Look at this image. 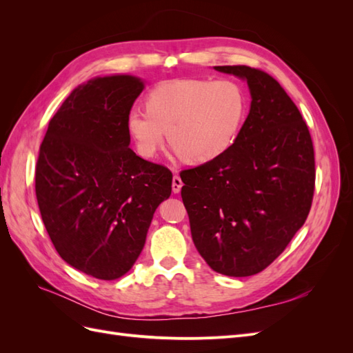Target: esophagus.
<instances>
[{
	"label": "esophagus",
	"mask_w": 353,
	"mask_h": 353,
	"mask_svg": "<svg viewBox=\"0 0 353 353\" xmlns=\"http://www.w3.org/2000/svg\"><path fill=\"white\" fill-rule=\"evenodd\" d=\"M181 187H183V181H181V178L178 175H174V178H172V191H174V193H179Z\"/></svg>",
	"instance_id": "obj_1"
}]
</instances>
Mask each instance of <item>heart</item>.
I'll use <instances>...</instances> for the list:
<instances>
[{
    "label": "heart",
    "mask_w": 353,
    "mask_h": 353,
    "mask_svg": "<svg viewBox=\"0 0 353 353\" xmlns=\"http://www.w3.org/2000/svg\"><path fill=\"white\" fill-rule=\"evenodd\" d=\"M245 112L248 97L236 81L175 79L156 85L145 108L128 110L125 130L144 159L154 157L168 135L187 163L205 165L236 143Z\"/></svg>",
    "instance_id": "1"
}]
</instances>
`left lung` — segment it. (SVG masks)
<instances>
[{
    "mask_svg": "<svg viewBox=\"0 0 353 353\" xmlns=\"http://www.w3.org/2000/svg\"><path fill=\"white\" fill-rule=\"evenodd\" d=\"M215 69L248 81L250 112L227 153L179 174L181 197L201 258L219 274L249 276L279 258L309 215L314 144L271 74L244 65Z\"/></svg>",
    "mask_w": 353,
    "mask_h": 353,
    "instance_id": "8db88e82",
    "label": "left lung"
}]
</instances>
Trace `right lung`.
Listing matches in <instances>:
<instances>
[{
    "mask_svg": "<svg viewBox=\"0 0 353 353\" xmlns=\"http://www.w3.org/2000/svg\"><path fill=\"white\" fill-rule=\"evenodd\" d=\"M143 88L128 74L79 85L39 147L35 193L48 236L63 261L99 280L132 268L172 191V172L130 148L125 117Z\"/></svg>",
    "mask_w": 353,
    "mask_h": 353,
    "instance_id": "right-lung-1",
    "label": "right lung"
}]
</instances>
